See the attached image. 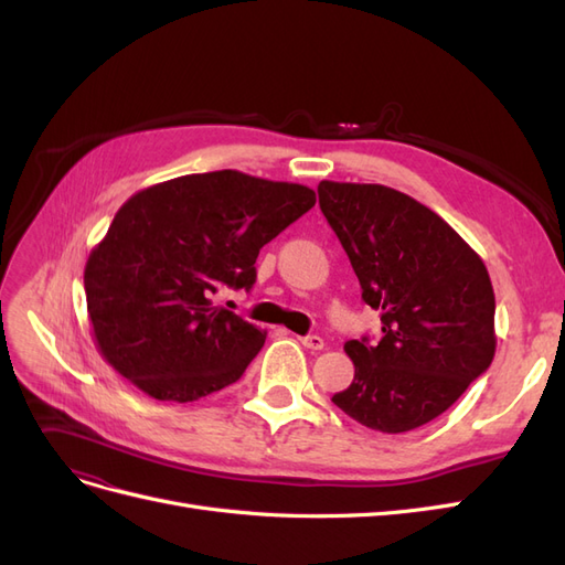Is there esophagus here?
<instances>
[{
  "mask_svg": "<svg viewBox=\"0 0 565 565\" xmlns=\"http://www.w3.org/2000/svg\"><path fill=\"white\" fill-rule=\"evenodd\" d=\"M299 341H301V344H303L306 349H311V351H320V349L324 347V341H322V337H318V334H309V337H299Z\"/></svg>",
  "mask_w": 565,
  "mask_h": 565,
  "instance_id": "obj_1",
  "label": "esophagus"
}]
</instances>
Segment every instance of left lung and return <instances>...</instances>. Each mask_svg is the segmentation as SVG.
I'll return each mask as SVG.
<instances>
[{
	"mask_svg": "<svg viewBox=\"0 0 565 565\" xmlns=\"http://www.w3.org/2000/svg\"><path fill=\"white\" fill-rule=\"evenodd\" d=\"M320 210L349 254L382 339L344 344L355 374L332 403L367 429L405 434L436 419L490 367L488 268L422 202L380 183H318Z\"/></svg>",
	"mask_w": 565,
	"mask_h": 565,
	"instance_id": "left-lung-1",
	"label": "left lung"
}]
</instances>
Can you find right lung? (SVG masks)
<instances>
[{"label":"right lung","instance_id":"add662e5","mask_svg":"<svg viewBox=\"0 0 565 565\" xmlns=\"http://www.w3.org/2000/svg\"><path fill=\"white\" fill-rule=\"evenodd\" d=\"M313 204L311 188L235 169L131 195L84 268L100 355L156 401L191 403L241 380L266 332L212 295L249 289L259 249Z\"/></svg>","mask_w":565,"mask_h":565}]
</instances>
